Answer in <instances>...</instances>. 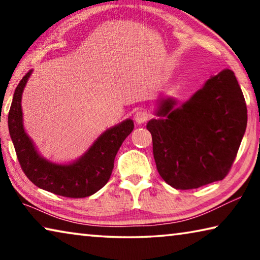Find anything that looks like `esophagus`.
<instances>
[{
    "instance_id": "esophagus-1",
    "label": "esophagus",
    "mask_w": 260,
    "mask_h": 260,
    "mask_svg": "<svg viewBox=\"0 0 260 260\" xmlns=\"http://www.w3.org/2000/svg\"><path fill=\"white\" fill-rule=\"evenodd\" d=\"M149 117H150V114H149L147 111H144V110H139V111L135 113L134 118H135L136 124L141 125L143 124V122H146L149 119Z\"/></svg>"
}]
</instances>
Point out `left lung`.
<instances>
[{
    "label": "left lung",
    "instance_id": "obj_1",
    "mask_svg": "<svg viewBox=\"0 0 260 260\" xmlns=\"http://www.w3.org/2000/svg\"><path fill=\"white\" fill-rule=\"evenodd\" d=\"M157 119L148 121L158 173L175 189L220 181L230 172L248 121L235 74L223 70L182 104L158 102Z\"/></svg>",
    "mask_w": 260,
    "mask_h": 260
}]
</instances>
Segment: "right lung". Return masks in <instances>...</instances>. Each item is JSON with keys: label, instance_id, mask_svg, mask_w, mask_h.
<instances>
[{"label": "right lung", "instance_id": "obj_1", "mask_svg": "<svg viewBox=\"0 0 260 260\" xmlns=\"http://www.w3.org/2000/svg\"><path fill=\"white\" fill-rule=\"evenodd\" d=\"M33 70L17 86L8 116L9 133L24 173L35 186L56 195L82 199L99 191L109 181L114 158L124 140L134 128L132 119L104 131L77 160L68 164L46 159L24 128L21 95Z\"/></svg>", "mask_w": 260, "mask_h": 260}]
</instances>
